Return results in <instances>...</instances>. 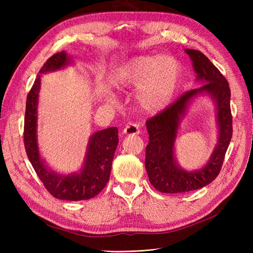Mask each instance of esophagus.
I'll list each match as a JSON object with an SVG mask.
<instances>
[{
	"label": "esophagus",
	"instance_id": "34e87169",
	"mask_svg": "<svg viewBox=\"0 0 253 253\" xmlns=\"http://www.w3.org/2000/svg\"><path fill=\"white\" fill-rule=\"evenodd\" d=\"M122 133L126 134V135H138L140 133L139 126L135 125V124H129L124 128Z\"/></svg>",
	"mask_w": 253,
	"mask_h": 253
}]
</instances>
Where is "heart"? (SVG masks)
<instances>
[{
  "instance_id": "obj_1",
  "label": "heart",
  "mask_w": 253,
  "mask_h": 253,
  "mask_svg": "<svg viewBox=\"0 0 253 253\" xmlns=\"http://www.w3.org/2000/svg\"><path fill=\"white\" fill-rule=\"evenodd\" d=\"M180 65L170 55L136 56L115 68L110 77L114 87H136V100L149 113L163 111L170 104L180 79Z\"/></svg>"
}]
</instances>
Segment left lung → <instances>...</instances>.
Listing matches in <instances>:
<instances>
[{"mask_svg":"<svg viewBox=\"0 0 253 253\" xmlns=\"http://www.w3.org/2000/svg\"><path fill=\"white\" fill-rule=\"evenodd\" d=\"M192 61L200 87L183 94L164 112L145 122L149 144L145 148V170L149 180L159 192L185 193L201 189L216 178L232 137L230 88L223 75L203 52L185 49ZM209 96L216 106L218 140L209 162L200 169L188 171L174 157V142L181 120L197 97Z\"/></svg>","mask_w":253,"mask_h":253,"instance_id":"1","label":"left lung"}]
</instances>
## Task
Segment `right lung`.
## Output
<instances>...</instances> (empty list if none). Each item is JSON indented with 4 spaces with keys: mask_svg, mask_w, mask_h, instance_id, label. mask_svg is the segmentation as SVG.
Returning <instances> with one entry per match:
<instances>
[{
    "mask_svg": "<svg viewBox=\"0 0 253 253\" xmlns=\"http://www.w3.org/2000/svg\"><path fill=\"white\" fill-rule=\"evenodd\" d=\"M73 63L72 56L62 50L51 56L41 67L27 95L24 120V144L30 164L48 192L58 200L86 201L100 193L111 174L115 151L118 145V128L112 126L89 137L83 165L77 172L62 174L51 170L42 158L38 143V103L41 76L63 70Z\"/></svg>",
    "mask_w": 253,
    "mask_h": 253,
    "instance_id": "1",
    "label": "right lung"
}]
</instances>
